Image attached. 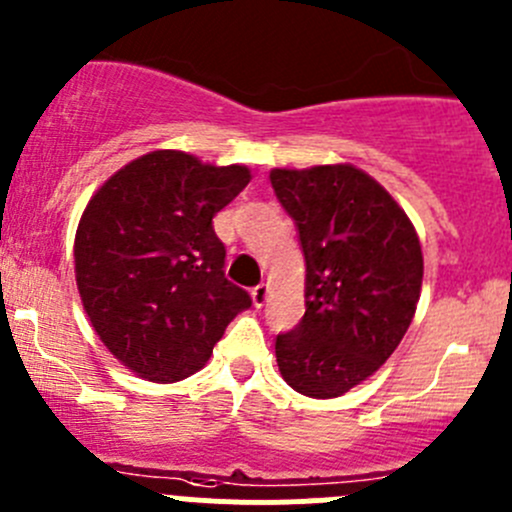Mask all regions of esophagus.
Segmentation results:
<instances>
[{"mask_svg": "<svg viewBox=\"0 0 512 512\" xmlns=\"http://www.w3.org/2000/svg\"><path fill=\"white\" fill-rule=\"evenodd\" d=\"M267 294H270V287H267L265 282H260V285L252 289V304H255V307H262V304L267 302Z\"/></svg>", "mask_w": 512, "mask_h": 512, "instance_id": "esophagus-1", "label": "esophagus"}]
</instances>
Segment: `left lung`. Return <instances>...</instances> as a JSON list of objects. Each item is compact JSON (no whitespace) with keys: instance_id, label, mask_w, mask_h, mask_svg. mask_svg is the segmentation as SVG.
<instances>
[{"instance_id":"obj_1","label":"left lung","mask_w":512,"mask_h":512,"mask_svg":"<svg viewBox=\"0 0 512 512\" xmlns=\"http://www.w3.org/2000/svg\"><path fill=\"white\" fill-rule=\"evenodd\" d=\"M270 180L307 265V309L277 334V366L299 394L334 399L404 339L421 294V242L396 200L354 165L275 168Z\"/></svg>"}]
</instances>
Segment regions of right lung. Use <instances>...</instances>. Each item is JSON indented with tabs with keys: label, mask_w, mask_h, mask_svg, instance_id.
Here are the masks:
<instances>
[{
	"label": "right lung",
	"mask_w": 512,
	"mask_h": 512,
	"mask_svg": "<svg viewBox=\"0 0 512 512\" xmlns=\"http://www.w3.org/2000/svg\"><path fill=\"white\" fill-rule=\"evenodd\" d=\"M250 183L245 165L153 151L96 190L74 242L81 302L106 349L156 384L203 369L250 294L225 277L213 218Z\"/></svg>",
	"instance_id": "right-lung-1"
}]
</instances>
